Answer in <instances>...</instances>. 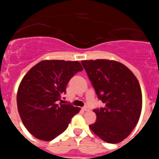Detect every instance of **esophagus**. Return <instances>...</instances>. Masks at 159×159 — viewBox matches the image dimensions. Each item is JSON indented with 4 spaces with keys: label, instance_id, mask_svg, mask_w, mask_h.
Masks as SVG:
<instances>
[{
    "label": "esophagus",
    "instance_id": "esophagus-1",
    "mask_svg": "<svg viewBox=\"0 0 159 159\" xmlns=\"http://www.w3.org/2000/svg\"><path fill=\"white\" fill-rule=\"evenodd\" d=\"M81 109H82L83 111H89V108L87 106H85V107H83Z\"/></svg>",
    "mask_w": 159,
    "mask_h": 159
}]
</instances>
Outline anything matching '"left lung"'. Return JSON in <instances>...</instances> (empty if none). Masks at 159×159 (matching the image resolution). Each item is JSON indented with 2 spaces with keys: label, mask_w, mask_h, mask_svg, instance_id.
Segmentation results:
<instances>
[{
  "label": "left lung",
  "mask_w": 159,
  "mask_h": 159,
  "mask_svg": "<svg viewBox=\"0 0 159 159\" xmlns=\"http://www.w3.org/2000/svg\"><path fill=\"white\" fill-rule=\"evenodd\" d=\"M85 68L104 108L94 109L97 121L89 128L108 143L126 139L142 111V92L133 73L124 64L107 59L84 60Z\"/></svg>",
  "instance_id": "obj_1"
}]
</instances>
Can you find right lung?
Here are the masks:
<instances>
[{
    "instance_id": "add662e5",
    "label": "right lung",
    "mask_w": 159,
    "mask_h": 159,
    "mask_svg": "<svg viewBox=\"0 0 159 159\" xmlns=\"http://www.w3.org/2000/svg\"><path fill=\"white\" fill-rule=\"evenodd\" d=\"M82 70L78 61L44 60L23 78L17 92V108L24 125L35 138L54 139L79 112L80 108L62 104V96L71 78Z\"/></svg>"
}]
</instances>
